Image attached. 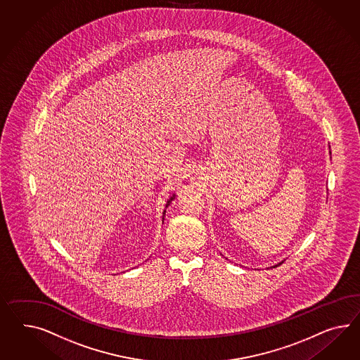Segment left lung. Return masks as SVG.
I'll list each match as a JSON object with an SVG mask.
<instances>
[{
  "label": "left lung",
  "instance_id": "left-lung-1",
  "mask_svg": "<svg viewBox=\"0 0 360 360\" xmlns=\"http://www.w3.org/2000/svg\"><path fill=\"white\" fill-rule=\"evenodd\" d=\"M282 263H283V261H282V262L278 263V264H274V266H272V267H276V266H279V264H282Z\"/></svg>",
  "mask_w": 360,
  "mask_h": 360
}]
</instances>
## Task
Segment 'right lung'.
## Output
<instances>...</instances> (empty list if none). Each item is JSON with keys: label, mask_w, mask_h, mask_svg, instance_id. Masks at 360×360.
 Instances as JSON below:
<instances>
[{"label": "right lung", "mask_w": 360, "mask_h": 360, "mask_svg": "<svg viewBox=\"0 0 360 360\" xmlns=\"http://www.w3.org/2000/svg\"><path fill=\"white\" fill-rule=\"evenodd\" d=\"M175 198V194H173L172 195V196H170V198H169V199H167V202H166V208H167V207H169V205H170V203H172V200H173V199H174ZM165 212L166 211H164V214H162V220H164V216H165Z\"/></svg>", "instance_id": "add662e5"}]
</instances>
